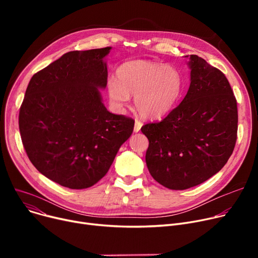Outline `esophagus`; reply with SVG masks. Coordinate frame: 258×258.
I'll return each mask as SVG.
<instances>
[{
    "label": "esophagus",
    "mask_w": 258,
    "mask_h": 258,
    "mask_svg": "<svg viewBox=\"0 0 258 258\" xmlns=\"http://www.w3.org/2000/svg\"><path fill=\"white\" fill-rule=\"evenodd\" d=\"M142 125H143V123H142V121H140V120H136L135 121V126H134V132L135 133H138V132H140V130H141V127H142Z\"/></svg>",
    "instance_id": "1"
}]
</instances>
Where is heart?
I'll return each mask as SVG.
<instances>
[{
	"label": "heart",
	"instance_id": "obj_1",
	"mask_svg": "<svg viewBox=\"0 0 258 258\" xmlns=\"http://www.w3.org/2000/svg\"><path fill=\"white\" fill-rule=\"evenodd\" d=\"M184 78L178 68L151 60H135L121 64L117 79L110 78L106 91L117 111L126 107L135 95L137 111L144 118L158 119L171 112L179 102Z\"/></svg>",
	"mask_w": 258,
	"mask_h": 258
}]
</instances>
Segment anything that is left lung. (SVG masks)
Returning a JSON list of instances; mask_svg holds the SVG:
<instances>
[{
	"mask_svg": "<svg viewBox=\"0 0 258 258\" xmlns=\"http://www.w3.org/2000/svg\"><path fill=\"white\" fill-rule=\"evenodd\" d=\"M190 87L182 102L159 122L141 127L148 139L145 161L152 177L184 190L219 172L237 139V102L225 74L190 55Z\"/></svg>",
	"mask_w": 258,
	"mask_h": 258,
	"instance_id": "1",
	"label": "left lung"
}]
</instances>
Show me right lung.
<instances>
[{"label":"right lung","mask_w":258,"mask_h":258,"mask_svg":"<svg viewBox=\"0 0 258 258\" xmlns=\"http://www.w3.org/2000/svg\"><path fill=\"white\" fill-rule=\"evenodd\" d=\"M111 47L68 52L35 73L19 114L21 138L31 163L70 189L96 184L132 135L135 120L103 105V57Z\"/></svg>","instance_id":"right-lung-1"}]
</instances>
